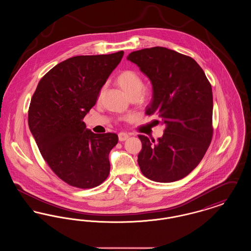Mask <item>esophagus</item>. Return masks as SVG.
Wrapping results in <instances>:
<instances>
[{"label":"esophagus","mask_w":251,"mask_h":251,"mask_svg":"<svg viewBox=\"0 0 251 251\" xmlns=\"http://www.w3.org/2000/svg\"><path fill=\"white\" fill-rule=\"evenodd\" d=\"M128 137H129V134L127 132H120L119 133V140L121 141V142L127 140Z\"/></svg>","instance_id":"esophagus-1"}]
</instances>
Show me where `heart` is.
<instances>
[{"mask_svg": "<svg viewBox=\"0 0 251 251\" xmlns=\"http://www.w3.org/2000/svg\"><path fill=\"white\" fill-rule=\"evenodd\" d=\"M117 84L125 92V94L131 98L132 96L147 99L151 96V90L143 87V81L141 76L134 71L126 70L120 72L117 77Z\"/></svg>", "mask_w": 251, "mask_h": 251, "instance_id": "1", "label": "heart"}]
</instances>
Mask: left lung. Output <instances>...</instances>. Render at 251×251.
<instances>
[{
	"label": "left lung",
	"instance_id": "8db88e82",
	"mask_svg": "<svg viewBox=\"0 0 251 251\" xmlns=\"http://www.w3.org/2000/svg\"><path fill=\"white\" fill-rule=\"evenodd\" d=\"M127 59L138 66L152 84V100L146 114L157 115L165 126L156 142L138 135L142 142L137 159L141 172L158 182L182 179L200 164L212 141L211 84L195 60L173 50L143 49L132 51Z\"/></svg>",
	"mask_w": 251,
	"mask_h": 251
}]
</instances>
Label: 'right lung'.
Segmentation results:
<instances>
[{
  "instance_id": "1",
  "label": "right lung",
  "mask_w": 251,
  "mask_h": 251,
  "mask_svg": "<svg viewBox=\"0 0 251 251\" xmlns=\"http://www.w3.org/2000/svg\"><path fill=\"white\" fill-rule=\"evenodd\" d=\"M124 54L80 55L53 67L39 81L28 111V124L50 169L68 184L86 189L110 172L109 152L116 133L86 129L85 115Z\"/></svg>"
}]
</instances>
